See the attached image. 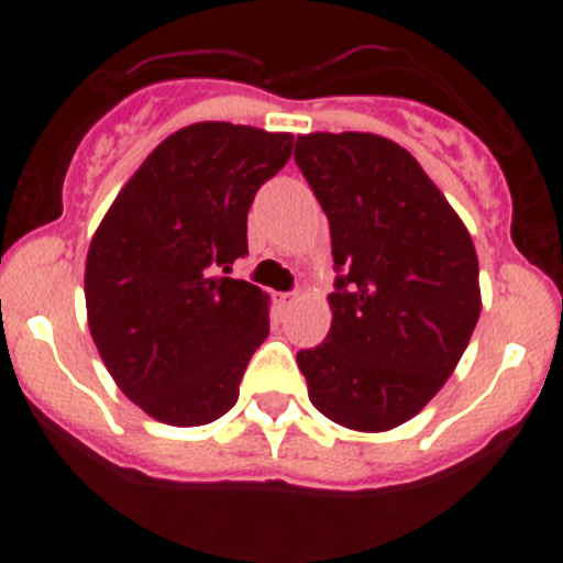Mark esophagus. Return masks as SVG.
Returning <instances> with one entry per match:
<instances>
[{
  "mask_svg": "<svg viewBox=\"0 0 563 563\" xmlns=\"http://www.w3.org/2000/svg\"><path fill=\"white\" fill-rule=\"evenodd\" d=\"M294 299H297V294H294V291H280V294H275V302L280 305V308H288V305H294Z\"/></svg>",
  "mask_w": 563,
  "mask_h": 563,
  "instance_id": "1",
  "label": "esophagus"
}]
</instances>
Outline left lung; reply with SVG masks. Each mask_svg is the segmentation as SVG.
Masks as SVG:
<instances>
[{"instance_id":"left-lung-1","label":"left lung","mask_w":563,"mask_h":563,"mask_svg":"<svg viewBox=\"0 0 563 563\" xmlns=\"http://www.w3.org/2000/svg\"><path fill=\"white\" fill-rule=\"evenodd\" d=\"M294 161L327 212L338 272L332 327L297 354L310 402L343 428H397L444 387L474 332V242L395 141L299 135Z\"/></svg>"}]
</instances>
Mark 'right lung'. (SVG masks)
Returning a JSON list of instances; mask_svg holds the SVG:
<instances>
[{
	"mask_svg": "<svg viewBox=\"0 0 563 563\" xmlns=\"http://www.w3.org/2000/svg\"><path fill=\"white\" fill-rule=\"evenodd\" d=\"M294 135L198 122L168 135L117 201L87 255L89 329L119 389L157 422L196 428L231 411L269 334V299L231 277L247 255L255 192Z\"/></svg>",
	"mask_w": 563,
	"mask_h": 563,
	"instance_id": "obj_1",
	"label": "right lung"
}]
</instances>
